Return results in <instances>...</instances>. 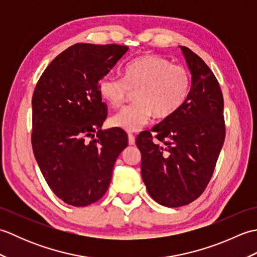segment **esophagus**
<instances>
[{"label": "esophagus", "instance_id": "1", "mask_svg": "<svg viewBox=\"0 0 257 257\" xmlns=\"http://www.w3.org/2000/svg\"><path fill=\"white\" fill-rule=\"evenodd\" d=\"M128 143H129V145H130V146L135 145V143H136V139H135V136H134V135H132V134H129V135H128Z\"/></svg>", "mask_w": 257, "mask_h": 257}]
</instances>
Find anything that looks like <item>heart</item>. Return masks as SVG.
Segmentation results:
<instances>
[{
  "mask_svg": "<svg viewBox=\"0 0 257 257\" xmlns=\"http://www.w3.org/2000/svg\"><path fill=\"white\" fill-rule=\"evenodd\" d=\"M191 88L188 69L159 55L136 58L124 68L123 78L105 76L98 91L109 106L118 107L132 90L136 101L114 113L109 120L112 127L124 132H139L155 116L167 119L187 101Z\"/></svg>",
  "mask_w": 257,
  "mask_h": 257,
  "instance_id": "obj_1",
  "label": "heart"
}]
</instances>
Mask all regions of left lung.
Wrapping results in <instances>:
<instances>
[{
  "label": "left lung",
  "instance_id": "obj_1",
  "mask_svg": "<svg viewBox=\"0 0 257 257\" xmlns=\"http://www.w3.org/2000/svg\"><path fill=\"white\" fill-rule=\"evenodd\" d=\"M191 73L187 101L136 144L141 152V177L158 203L178 207L198 199L214 171L225 138L223 96L209 66L190 48L180 46Z\"/></svg>",
  "mask_w": 257,
  "mask_h": 257
}]
</instances>
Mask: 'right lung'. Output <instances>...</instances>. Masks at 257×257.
I'll list each match as a JSON object with an SVG mask.
<instances>
[{
	"label": "right lung",
	"instance_id": "add662e5",
	"mask_svg": "<svg viewBox=\"0 0 257 257\" xmlns=\"http://www.w3.org/2000/svg\"><path fill=\"white\" fill-rule=\"evenodd\" d=\"M128 50L78 43L59 54L37 81L33 152L48 187L69 205H89L106 193L114 162L128 146L122 129L101 130L107 112L98 91L100 79ZM92 132L97 137L88 143Z\"/></svg>",
	"mask_w": 257,
	"mask_h": 257
}]
</instances>
